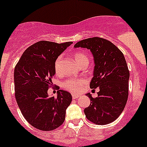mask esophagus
I'll list each match as a JSON object with an SVG mask.
<instances>
[{
	"label": "esophagus",
	"mask_w": 147,
	"mask_h": 147,
	"mask_svg": "<svg viewBox=\"0 0 147 147\" xmlns=\"http://www.w3.org/2000/svg\"><path fill=\"white\" fill-rule=\"evenodd\" d=\"M79 97H80V95H77V94H72V98H74V99H75V98H79Z\"/></svg>",
	"instance_id": "obj_1"
}]
</instances>
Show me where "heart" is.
<instances>
[{
    "label": "heart",
    "mask_w": 147,
    "mask_h": 147,
    "mask_svg": "<svg viewBox=\"0 0 147 147\" xmlns=\"http://www.w3.org/2000/svg\"><path fill=\"white\" fill-rule=\"evenodd\" d=\"M74 58L79 65L82 66L83 65H88V57L87 54L83 51H76L74 54ZM61 63H62V57H58L56 59L54 62V71L56 74H59L61 72ZM85 81L83 79H71V80H66L63 82L62 87L65 90L71 93H76L82 89L83 86L85 85Z\"/></svg>",
    "instance_id": "b5f03b06"
}]
</instances>
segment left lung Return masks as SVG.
I'll return each instance as SVG.
<instances>
[{"label": "left lung", "instance_id": "left-lung-1", "mask_svg": "<svg viewBox=\"0 0 147 147\" xmlns=\"http://www.w3.org/2000/svg\"><path fill=\"white\" fill-rule=\"evenodd\" d=\"M74 47L92 52L95 67L90 88H99L98 97L86 94L90 105L84 110L85 116L98 125L110 124L119 118L128 98L129 71L124 54L110 41L98 37L79 41Z\"/></svg>", "mask_w": 147, "mask_h": 147}]
</instances>
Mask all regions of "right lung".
Listing matches in <instances>:
<instances>
[{"label": "right lung", "mask_w": 147, "mask_h": 147, "mask_svg": "<svg viewBox=\"0 0 147 147\" xmlns=\"http://www.w3.org/2000/svg\"><path fill=\"white\" fill-rule=\"evenodd\" d=\"M72 43L39 41L23 52L15 67L18 107L26 120L40 130L51 131L62 125L72 101L71 93L59 88L57 97L48 95V90L53 86L56 59Z\"/></svg>", "instance_id": "1"}]
</instances>
